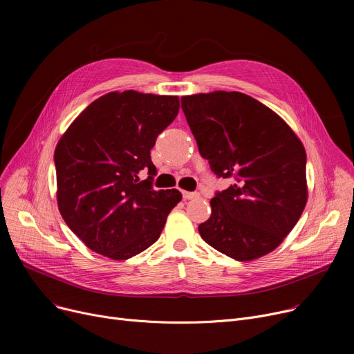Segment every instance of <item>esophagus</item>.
<instances>
[{"instance_id":"34e87169","label":"esophagus","mask_w":354,"mask_h":354,"mask_svg":"<svg viewBox=\"0 0 354 354\" xmlns=\"http://www.w3.org/2000/svg\"><path fill=\"white\" fill-rule=\"evenodd\" d=\"M182 196H183V199H194V198H198V196H199V194H198V192L182 191Z\"/></svg>"}]
</instances>
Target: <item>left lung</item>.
<instances>
[{"mask_svg": "<svg viewBox=\"0 0 354 354\" xmlns=\"http://www.w3.org/2000/svg\"><path fill=\"white\" fill-rule=\"evenodd\" d=\"M182 110L218 178L202 239L236 261L268 254L300 219L307 202V156L300 139L271 109L239 91L183 96Z\"/></svg>", "mask_w": 354, "mask_h": 354, "instance_id": "obj_1", "label": "left lung"}]
</instances>
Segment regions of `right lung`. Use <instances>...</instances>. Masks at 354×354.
<instances>
[{
	"label": "right lung",
	"mask_w": 354,
	"mask_h": 354,
	"mask_svg": "<svg viewBox=\"0 0 354 354\" xmlns=\"http://www.w3.org/2000/svg\"><path fill=\"white\" fill-rule=\"evenodd\" d=\"M178 111V96L111 91L88 104L57 143L59 209L91 251L127 259L158 241L182 195L153 189L151 149Z\"/></svg>",
	"instance_id": "1"
}]
</instances>
